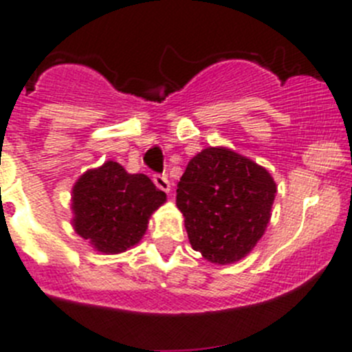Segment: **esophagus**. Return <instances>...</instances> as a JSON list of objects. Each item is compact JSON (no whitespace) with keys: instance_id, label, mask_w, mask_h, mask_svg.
Masks as SVG:
<instances>
[{"instance_id":"1","label":"esophagus","mask_w":352,"mask_h":352,"mask_svg":"<svg viewBox=\"0 0 352 352\" xmlns=\"http://www.w3.org/2000/svg\"><path fill=\"white\" fill-rule=\"evenodd\" d=\"M153 182L160 190H163V192H170V180L166 179V175H160V173H155Z\"/></svg>"}]
</instances>
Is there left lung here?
<instances>
[{"instance_id": "left-lung-1", "label": "left lung", "mask_w": 352, "mask_h": 352, "mask_svg": "<svg viewBox=\"0 0 352 352\" xmlns=\"http://www.w3.org/2000/svg\"><path fill=\"white\" fill-rule=\"evenodd\" d=\"M276 182L265 168L226 148H206L177 184L189 242L214 264L243 258L271 219Z\"/></svg>"}]
</instances>
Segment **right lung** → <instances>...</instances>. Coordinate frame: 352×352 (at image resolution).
Returning a JSON list of instances; mask_svg holds the SVG:
<instances>
[{
    "mask_svg": "<svg viewBox=\"0 0 352 352\" xmlns=\"http://www.w3.org/2000/svg\"><path fill=\"white\" fill-rule=\"evenodd\" d=\"M165 201L146 175L107 162L74 184L73 226L98 252L119 254L140 242L151 212Z\"/></svg>",
    "mask_w": 352,
    "mask_h": 352,
    "instance_id": "obj_1",
    "label": "right lung"
}]
</instances>
